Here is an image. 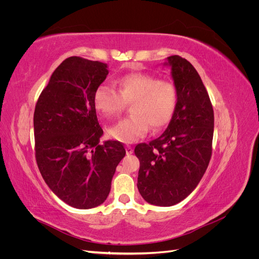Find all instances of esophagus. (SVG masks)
<instances>
[{"label": "esophagus", "instance_id": "obj_1", "mask_svg": "<svg viewBox=\"0 0 259 259\" xmlns=\"http://www.w3.org/2000/svg\"><path fill=\"white\" fill-rule=\"evenodd\" d=\"M125 150H126V154H132L133 151H134V150H133V148L131 146H128V145L125 147Z\"/></svg>", "mask_w": 259, "mask_h": 259}]
</instances>
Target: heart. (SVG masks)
<instances>
[{
    "label": "heart",
    "instance_id": "obj_1",
    "mask_svg": "<svg viewBox=\"0 0 259 259\" xmlns=\"http://www.w3.org/2000/svg\"><path fill=\"white\" fill-rule=\"evenodd\" d=\"M117 92L100 85L94 93L95 110L106 119L119 115L132 104L131 115L117 122L109 134L121 143L132 144L147 135L149 128L160 131L171 121L177 108L178 91L170 81L147 73H128L116 81Z\"/></svg>",
    "mask_w": 259,
    "mask_h": 259
}]
</instances>
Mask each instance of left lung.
Masks as SVG:
<instances>
[{
    "label": "left lung",
    "mask_w": 259,
    "mask_h": 259,
    "mask_svg": "<svg viewBox=\"0 0 259 259\" xmlns=\"http://www.w3.org/2000/svg\"><path fill=\"white\" fill-rule=\"evenodd\" d=\"M178 91L173 119L163 134L138 144L137 187L148 203L171 206L186 199L208 166L214 134V111L197 70L178 55L164 62Z\"/></svg>",
    "instance_id": "obj_1"
}]
</instances>
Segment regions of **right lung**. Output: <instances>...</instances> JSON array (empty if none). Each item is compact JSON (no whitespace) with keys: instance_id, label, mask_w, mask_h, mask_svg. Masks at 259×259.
Segmentation results:
<instances>
[{"instance_id":"add662e5","label":"right lung","mask_w":259,"mask_h":259,"mask_svg":"<svg viewBox=\"0 0 259 259\" xmlns=\"http://www.w3.org/2000/svg\"><path fill=\"white\" fill-rule=\"evenodd\" d=\"M108 73L104 62L76 56L65 59L53 72L34 110L40 173L61 201L80 209L106 201L115 168L126 153L116 140L99 145L104 131L93 97Z\"/></svg>"}]
</instances>
